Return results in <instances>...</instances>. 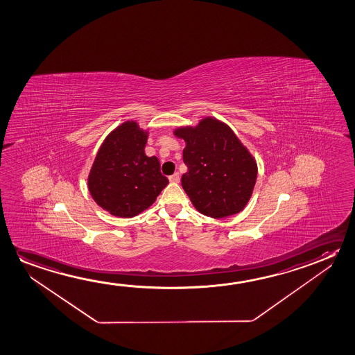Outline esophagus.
Instances as JSON below:
<instances>
[{
	"mask_svg": "<svg viewBox=\"0 0 355 355\" xmlns=\"http://www.w3.org/2000/svg\"><path fill=\"white\" fill-rule=\"evenodd\" d=\"M170 182H180V174L175 173L174 175L169 176Z\"/></svg>",
	"mask_w": 355,
	"mask_h": 355,
	"instance_id": "1",
	"label": "esophagus"
}]
</instances>
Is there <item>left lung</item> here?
<instances>
[{
  "label": "left lung",
  "mask_w": 355,
  "mask_h": 355,
  "mask_svg": "<svg viewBox=\"0 0 355 355\" xmlns=\"http://www.w3.org/2000/svg\"><path fill=\"white\" fill-rule=\"evenodd\" d=\"M175 135L186 141L181 185L197 211L212 218L241 212L253 193L258 166L233 130L207 117Z\"/></svg>",
  "instance_id": "left-lung-1"
}]
</instances>
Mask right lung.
<instances>
[{
    "instance_id": "add662e5",
    "label": "right lung",
    "mask_w": 355,
    "mask_h": 355,
    "mask_svg": "<svg viewBox=\"0 0 355 355\" xmlns=\"http://www.w3.org/2000/svg\"><path fill=\"white\" fill-rule=\"evenodd\" d=\"M148 135L133 121L108 135L89 175L95 202L116 217L130 218L152 206L169 180L157 157L144 153Z\"/></svg>"
}]
</instances>
